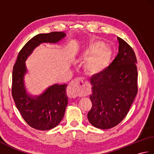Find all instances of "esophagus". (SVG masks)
<instances>
[{
    "instance_id": "34e87169",
    "label": "esophagus",
    "mask_w": 154,
    "mask_h": 154,
    "mask_svg": "<svg viewBox=\"0 0 154 154\" xmlns=\"http://www.w3.org/2000/svg\"><path fill=\"white\" fill-rule=\"evenodd\" d=\"M83 77H77L71 81L67 87V94L69 97L75 98L79 95L85 83Z\"/></svg>"
}]
</instances>
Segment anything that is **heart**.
<instances>
[{"mask_svg":"<svg viewBox=\"0 0 154 154\" xmlns=\"http://www.w3.org/2000/svg\"><path fill=\"white\" fill-rule=\"evenodd\" d=\"M103 46V42L95 41L91 43L83 52V57L90 55L87 59L85 67L91 73H98L102 71L109 63L110 53Z\"/></svg>","mask_w":154,"mask_h":154,"instance_id":"obj_1","label":"heart"}]
</instances>
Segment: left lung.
I'll return each instance as SVG.
<instances>
[{"mask_svg":"<svg viewBox=\"0 0 154 154\" xmlns=\"http://www.w3.org/2000/svg\"><path fill=\"white\" fill-rule=\"evenodd\" d=\"M119 53L108 68L94 75L90 81L92 107L89 122L100 129L118 125L127 115L138 93V71L134 51L119 37Z\"/></svg>","mask_w":154,"mask_h":154,"instance_id":"left-lung-1","label":"left lung"}]
</instances>
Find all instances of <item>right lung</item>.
<instances>
[{"instance_id":"right-lung-1","label":"right lung","mask_w":154,"mask_h":154,"mask_svg":"<svg viewBox=\"0 0 154 154\" xmlns=\"http://www.w3.org/2000/svg\"><path fill=\"white\" fill-rule=\"evenodd\" d=\"M65 36L61 32L38 34L22 48L13 67L12 95L22 118L29 126L39 130H48L57 126L63 118L68 104L67 85L50 87L38 97H31L26 91L24 76L25 61L34 49L44 42L57 43Z\"/></svg>"}]
</instances>
